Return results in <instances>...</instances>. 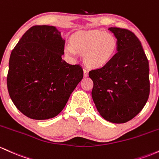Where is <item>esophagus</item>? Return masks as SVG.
<instances>
[{"label":"esophagus","mask_w":159,"mask_h":159,"mask_svg":"<svg viewBox=\"0 0 159 159\" xmlns=\"http://www.w3.org/2000/svg\"><path fill=\"white\" fill-rule=\"evenodd\" d=\"M83 73H84V76H85V77H87V76H89V70H88V69H86V68L83 69Z\"/></svg>","instance_id":"1"}]
</instances>
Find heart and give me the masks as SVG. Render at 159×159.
I'll return each instance as SVG.
<instances>
[{
  "mask_svg": "<svg viewBox=\"0 0 159 159\" xmlns=\"http://www.w3.org/2000/svg\"><path fill=\"white\" fill-rule=\"evenodd\" d=\"M117 42L112 34L100 30L80 31L72 37V43L65 47L67 56L77 57L85 54L84 61L89 67L99 68L107 65L113 58Z\"/></svg>",
  "mask_w": 159,
  "mask_h": 159,
  "instance_id": "1",
  "label": "heart"
}]
</instances>
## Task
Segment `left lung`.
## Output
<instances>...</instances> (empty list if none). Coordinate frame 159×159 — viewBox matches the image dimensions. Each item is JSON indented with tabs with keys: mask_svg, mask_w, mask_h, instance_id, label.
<instances>
[{
	"mask_svg": "<svg viewBox=\"0 0 159 159\" xmlns=\"http://www.w3.org/2000/svg\"><path fill=\"white\" fill-rule=\"evenodd\" d=\"M117 39V52L107 65L89 71L92 97L103 119L113 123L132 119L145 106L149 94V61L133 32L109 28Z\"/></svg>",
	"mask_w": 159,
	"mask_h": 159,
	"instance_id": "obj_1",
	"label": "left lung"
}]
</instances>
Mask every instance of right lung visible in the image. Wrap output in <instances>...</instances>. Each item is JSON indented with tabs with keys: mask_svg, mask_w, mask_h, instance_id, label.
Returning a JSON list of instances; mask_svg holds the SVG:
<instances>
[{
	"mask_svg": "<svg viewBox=\"0 0 159 159\" xmlns=\"http://www.w3.org/2000/svg\"><path fill=\"white\" fill-rule=\"evenodd\" d=\"M65 43L55 26L35 25L12 49L7 79L9 94L28 118L44 120L58 116L83 79L81 66L62 59Z\"/></svg>",
	"mask_w": 159,
	"mask_h": 159,
	"instance_id": "obj_1",
	"label": "right lung"
}]
</instances>
